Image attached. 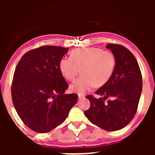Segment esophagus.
<instances>
[{"label": "esophagus", "instance_id": "34e87169", "mask_svg": "<svg viewBox=\"0 0 155 155\" xmlns=\"http://www.w3.org/2000/svg\"><path fill=\"white\" fill-rule=\"evenodd\" d=\"M85 96L84 95H79V99H82V98H84Z\"/></svg>", "mask_w": 155, "mask_h": 155}]
</instances>
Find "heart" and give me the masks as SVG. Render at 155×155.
Segmentation results:
<instances>
[{
	"label": "heart",
	"instance_id": "b5f03b06",
	"mask_svg": "<svg viewBox=\"0 0 155 155\" xmlns=\"http://www.w3.org/2000/svg\"><path fill=\"white\" fill-rule=\"evenodd\" d=\"M116 66V59L110 51L98 47L74 49L71 58L60 60V72L65 79L72 81L81 71V76L70 85L71 91L84 95L94 86L101 87L111 79Z\"/></svg>",
	"mask_w": 155,
	"mask_h": 155
}]
</instances>
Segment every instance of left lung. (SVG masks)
<instances>
[{
    "label": "left lung",
    "instance_id": "left-lung-1",
    "mask_svg": "<svg viewBox=\"0 0 155 155\" xmlns=\"http://www.w3.org/2000/svg\"><path fill=\"white\" fill-rule=\"evenodd\" d=\"M116 59L111 79L95 93L102 97L88 95L90 107L84 111L92 124L107 131H116L130 123L136 113L142 92V76L139 65L131 51L119 44H108ZM112 97L107 103L104 100Z\"/></svg>",
    "mask_w": 155,
    "mask_h": 155
}]
</instances>
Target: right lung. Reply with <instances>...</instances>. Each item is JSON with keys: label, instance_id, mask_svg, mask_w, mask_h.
Here are the masks:
<instances>
[{"label": "right lung", "instance_id": "obj_1", "mask_svg": "<svg viewBox=\"0 0 155 155\" xmlns=\"http://www.w3.org/2000/svg\"><path fill=\"white\" fill-rule=\"evenodd\" d=\"M68 49L37 48L23 55L16 67L12 101L22 122L35 132H49L63 123L77 102L76 94H65L68 85L59 68Z\"/></svg>", "mask_w": 155, "mask_h": 155}]
</instances>
